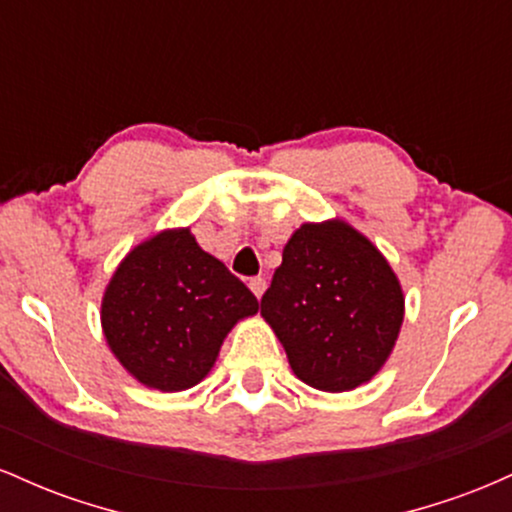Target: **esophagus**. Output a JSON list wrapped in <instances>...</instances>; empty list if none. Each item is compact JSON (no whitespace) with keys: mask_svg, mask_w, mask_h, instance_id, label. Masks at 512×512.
<instances>
[{"mask_svg":"<svg viewBox=\"0 0 512 512\" xmlns=\"http://www.w3.org/2000/svg\"><path fill=\"white\" fill-rule=\"evenodd\" d=\"M264 289H267V281H264L262 276H252V279H250V291L255 293V296H257V301H260V298H262Z\"/></svg>","mask_w":512,"mask_h":512,"instance_id":"obj_1","label":"esophagus"}]
</instances>
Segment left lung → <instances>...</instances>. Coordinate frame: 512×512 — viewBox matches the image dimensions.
<instances>
[{"label": "left lung", "mask_w": 512, "mask_h": 512, "mask_svg": "<svg viewBox=\"0 0 512 512\" xmlns=\"http://www.w3.org/2000/svg\"><path fill=\"white\" fill-rule=\"evenodd\" d=\"M260 308L305 385L346 392L383 368L404 293L380 250L334 219L293 233Z\"/></svg>", "instance_id": "1"}]
</instances>
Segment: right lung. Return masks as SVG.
Segmentation results:
<instances>
[{
	"mask_svg": "<svg viewBox=\"0 0 512 512\" xmlns=\"http://www.w3.org/2000/svg\"><path fill=\"white\" fill-rule=\"evenodd\" d=\"M257 313V298L190 228L161 231L115 269L101 305L105 339L139 383L161 392L197 385L226 334Z\"/></svg>",
	"mask_w": 512,
	"mask_h": 512,
	"instance_id": "right-lung-1",
	"label": "right lung"
}]
</instances>
